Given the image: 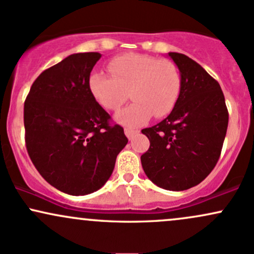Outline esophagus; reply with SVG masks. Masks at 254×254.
I'll return each mask as SVG.
<instances>
[{"mask_svg":"<svg viewBox=\"0 0 254 254\" xmlns=\"http://www.w3.org/2000/svg\"><path fill=\"white\" fill-rule=\"evenodd\" d=\"M125 135H127V137L129 138V140H131L133 136L136 135V133H138L137 130H133V129H129V127H127V129L124 130Z\"/></svg>","mask_w":254,"mask_h":254,"instance_id":"obj_1","label":"esophagus"}]
</instances>
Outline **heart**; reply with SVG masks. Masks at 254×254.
Segmentation results:
<instances>
[{"instance_id": "obj_1", "label": "heart", "mask_w": 254, "mask_h": 254, "mask_svg": "<svg viewBox=\"0 0 254 254\" xmlns=\"http://www.w3.org/2000/svg\"><path fill=\"white\" fill-rule=\"evenodd\" d=\"M112 76L91 72L89 90L95 101L108 111H117L130 96L133 102L117 116L127 127H138L152 114L165 117L176 106L181 95L182 78L172 61L159 60L144 54H124L108 63Z\"/></svg>"}]
</instances>
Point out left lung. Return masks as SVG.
Instances as JSON below:
<instances>
[{
    "label": "left lung",
    "mask_w": 254,
    "mask_h": 254,
    "mask_svg": "<svg viewBox=\"0 0 254 254\" xmlns=\"http://www.w3.org/2000/svg\"><path fill=\"white\" fill-rule=\"evenodd\" d=\"M169 57L180 69L181 95L164 121L142 130L150 146L141 163L154 185L180 191L199 185L216 166L229 114L214 78L185 54Z\"/></svg>",
    "instance_id": "8db88e82"
}]
</instances>
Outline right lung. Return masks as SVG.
<instances>
[{
    "mask_svg": "<svg viewBox=\"0 0 254 254\" xmlns=\"http://www.w3.org/2000/svg\"><path fill=\"white\" fill-rule=\"evenodd\" d=\"M100 53L72 54L36 78L24 104L25 143L41 176L86 195L107 182L127 138L95 101L88 79Z\"/></svg>",
    "mask_w": 254,
    "mask_h": 254,
    "instance_id": "right-lung-1",
    "label": "right lung"
}]
</instances>
